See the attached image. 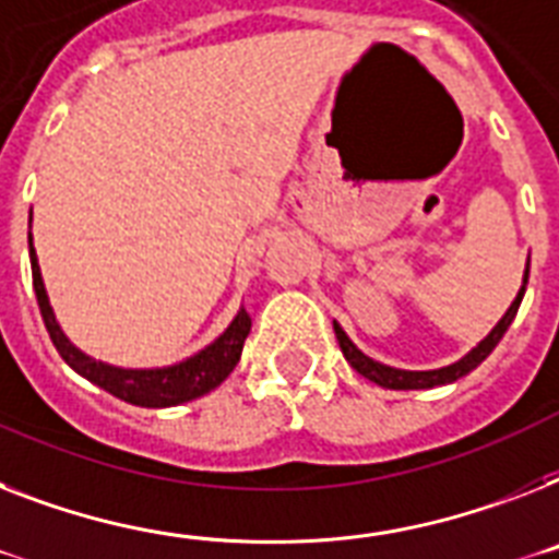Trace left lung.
Returning a JSON list of instances; mask_svg holds the SVG:
<instances>
[{"instance_id":"obj_1","label":"left lung","mask_w":559,"mask_h":559,"mask_svg":"<svg viewBox=\"0 0 559 559\" xmlns=\"http://www.w3.org/2000/svg\"><path fill=\"white\" fill-rule=\"evenodd\" d=\"M525 284H528V266H525V278H523V287H520V293H516L514 304L508 307V312L500 319V324L493 326L491 333L485 335L483 342L476 344L474 350L468 353L465 358H460L456 365H448L442 367V370H396V367H388V365H379V361H373V358H367L365 353L358 350L356 344L347 338V333H344L342 326L333 324L335 330V338H338V347H342L344 358L350 361V367L356 370V373H361L365 379H370V382L382 384V388H390V390H421V388H437V384H451L456 382V379H462V376H468L474 367H479L485 361V358L491 356V350L500 344V338L506 335V330L511 326V321H514L516 310H520V301H523L525 295Z\"/></svg>"}]
</instances>
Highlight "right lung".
<instances>
[{
    "label": "right lung",
    "instance_id": "add662e5",
    "mask_svg": "<svg viewBox=\"0 0 559 559\" xmlns=\"http://www.w3.org/2000/svg\"><path fill=\"white\" fill-rule=\"evenodd\" d=\"M28 249L36 304H39L45 330L51 335L53 347H57L59 356L66 358L68 365L74 367L76 373L85 376V379L97 384V388L108 390L111 396L140 407L183 405V402H192V399L203 396L209 390H215L217 384L224 382L226 376L233 373L235 365L240 361L243 342H247L249 330H252V319H249L247 310H240L238 316H235L233 324L226 326V333L221 335L215 344H209L206 350H201L192 358H186L180 365L163 367V370H122V367L94 361V358L85 356L83 350H76L74 344L66 338V333L59 330L57 319H53L51 304H48V295H45V284L43 275H39V264H36V252L34 243H31V235Z\"/></svg>",
    "mask_w": 559,
    "mask_h": 559
}]
</instances>
